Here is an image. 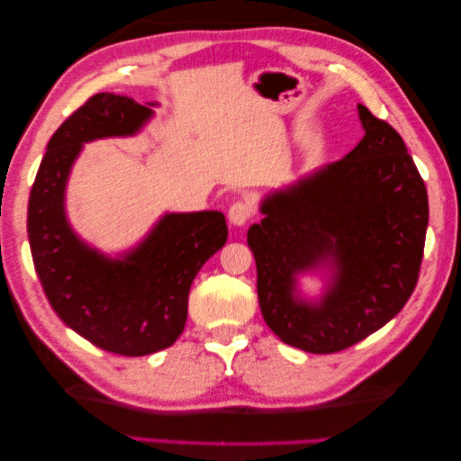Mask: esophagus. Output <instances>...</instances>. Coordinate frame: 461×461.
I'll return each mask as SVG.
<instances>
[{
    "label": "esophagus",
    "instance_id": "esophagus-1",
    "mask_svg": "<svg viewBox=\"0 0 461 461\" xmlns=\"http://www.w3.org/2000/svg\"><path fill=\"white\" fill-rule=\"evenodd\" d=\"M253 215V208L249 202H243V200H238L233 202L230 205V212H228V218L233 225H246Z\"/></svg>",
    "mask_w": 461,
    "mask_h": 461
}]
</instances>
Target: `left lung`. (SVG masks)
Returning <instances> with one entry per match:
<instances>
[{
    "instance_id": "1",
    "label": "left lung",
    "mask_w": 461,
    "mask_h": 461,
    "mask_svg": "<svg viewBox=\"0 0 461 461\" xmlns=\"http://www.w3.org/2000/svg\"><path fill=\"white\" fill-rule=\"evenodd\" d=\"M362 140L345 158L266 195L248 231L261 315L276 335L312 355L345 350L394 319L424 258L428 192L393 126L358 104ZM325 267L319 302L296 276Z\"/></svg>"
}]
</instances>
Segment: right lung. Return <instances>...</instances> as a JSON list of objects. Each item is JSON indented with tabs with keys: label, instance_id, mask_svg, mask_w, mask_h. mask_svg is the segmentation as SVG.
<instances>
[{
	"label": "right lung",
	"instance_id": "add662e5",
	"mask_svg": "<svg viewBox=\"0 0 461 461\" xmlns=\"http://www.w3.org/2000/svg\"><path fill=\"white\" fill-rule=\"evenodd\" d=\"M154 104L114 93L91 96L51 136L29 194V246L53 311L77 335L122 357L174 345L194 277L228 240L221 212L164 213L139 246L111 259L68 225L65 188L83 144L136 134Z\"/></svg>",
	"mask_w": 461,
	"mask_h": 461
}]
</instances>
